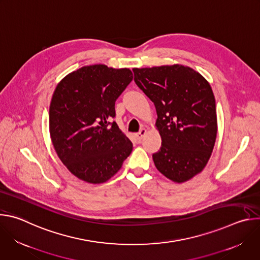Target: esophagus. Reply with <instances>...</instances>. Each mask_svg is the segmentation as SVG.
I'll return each mask as SVG.
<instances>
[{
  "label": "esophagus",
  "mask_w": 260,
  "mask_h": 260,
  "mask_svg": "<svg viewBox=\"0 0 260 260\" xmlns=\"http://www.w3.org/2000/svg\"><path fill=\"white\" fill-rule=\"evenodd\" d=\"M147 134V131L145 129V128H142L137 135H136V137H137V139L140 141V140H142L143 139V137H145V135Z\"/></svg>",
  "instance_id": "obj_1"
}]
</instances>
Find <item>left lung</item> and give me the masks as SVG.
Returning <instances> with one entry per match:
<instances>
[{"mask_svg": "<svg viewBox=\"0 0 260 260\" xmlns=\"http://www.w3.org/2000/svg\"><path fill=\"white\" fill-rule=\"evenodd\" d=\"M136 84L155 106L160 150L156 169L175 183H184L207 166L217 136L213 90L207 79L179 63L134 68Z\"/></svg>", "mask_w": 260, "mask_h": 260, "instance_id": "1", "label": "left lung"}]
</instances>
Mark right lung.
I'll list each match as a JSON object with an SVG mask.
<instances>
[{"label": "right lung", "mask_w": 260, "mask_h": 260, "mask_svg": "<svg viewBox=\"0 0 260 260\" xmlns=\"http://www.w3.org/2000/svg\"><path fill=\"white\" fill-rule=\"evenodd\" d=\"M133 80L127 68L84 66L56 85L49 108L55 152L78 179L101 184L112 178L133 150V143L112 118L115 101Z\"/></svg>", "instance_id": "1"}]
</instances>
